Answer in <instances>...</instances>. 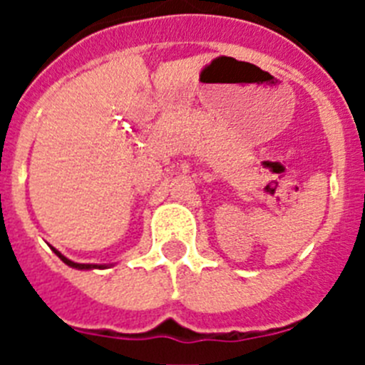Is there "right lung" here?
<instances>
[{
  "instance_id": "obj_1",
  "label": "right lung",
  "mask_w": 365,
  "mask_h": 365,
  "mask_svg": "<svg viewBox=\"0 0 365 365\" xmlns=\"http://www.w3.org/2000/svg\"><path fill=\"white\" fill-rule=\"evenodd\" d=\"M51 248H53V247H51ZM53 252L56 254V256L60 257V259H62L67 267H71V269L93 270V269H108V267H113V263H109V265H98V263H76V261H71L69 257L63 256V254L60 252V250H56V248H53Z\"/></svg>"
}]
</instances>
